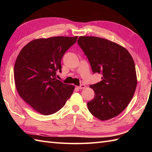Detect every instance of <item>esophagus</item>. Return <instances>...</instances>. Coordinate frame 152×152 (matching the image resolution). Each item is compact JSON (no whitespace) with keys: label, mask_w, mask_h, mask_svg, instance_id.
Wrapping results in <instances>:
<instances>
[{"label":"esophagus","mask_w":152,"mask_h":152,"mask_svg":"<svg viewBox=\"0 0 152 152\" xmlns=\"http://www.w3.org/2000/svg\"><path fill=\"white\" fill-rule=\"evenodd\" d=\"M77 88H78L80 89H84L86 88V86L84 84H81L80 86L77 87Z\"/></svg>","instance_id":"esophagus-1"}]
</instances>
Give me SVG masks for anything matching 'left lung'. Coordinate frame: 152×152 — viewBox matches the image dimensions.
I'll return each instance as SVG.
<instances>
[{
  "label": "left lung",
  "instance_id": "1",
  "mask_svg": "<svg viewBox=\"0 0 152 152\" xmlns=\"http://www.w3.org/2000/svg\"><path fill=\"white\" fill-rule=\"evenodd\" d=\"M78 44L102 80L91 85L95 96L88 102L91 114L101 121L118 115L131 101L137 79L133 57L120 45L104 38L80 37Z\"/></svg>",
  "mask_w": 152,
  "mask_h": 152
}]
</instances>
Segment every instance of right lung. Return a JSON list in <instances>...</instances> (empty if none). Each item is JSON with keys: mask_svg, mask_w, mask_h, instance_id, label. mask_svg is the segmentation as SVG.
Masks as SVG:
<instances>
[{"mask_svg": "<svg viewBox=\"0 0 152 152\" xmlns=\"http://www.w3.org/2000/svg\"><path fill=\"white\" fill-rule=\"evenodd\" d=\"M78 37L40 38L28 43L16 59L15 84L21 97L41 114H53L62 108L72 94L74 86L56 78L61 72L64 53Z\"/></svg>", "mask_w": 152, "mask_h": 152, "instance_id": "add662e5", "label": "right lung"}]
</instances>
